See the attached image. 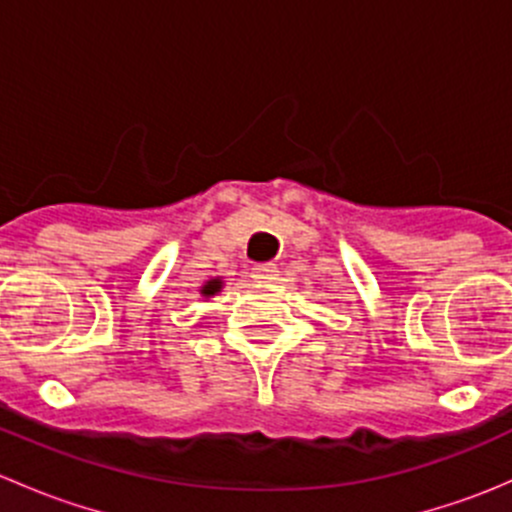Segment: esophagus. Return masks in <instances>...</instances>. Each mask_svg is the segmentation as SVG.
I'll return each instance as SVG.
<instances>
[{"instance_id":"1","label":"esophagus","mask_w":512,"mask_h":512,"mask_svg":"<svg viewBox=\"0 0 512 512\" xmlns=\"http://www.w3.org/2000/svg\"><path fill=\"white\" fill-rule=\"evenodd\" d=\"M252 277H255L257 282H272L277 280V267L270 265V262H265V265H255L252 267Z\"/></svg>"}]
</instances>
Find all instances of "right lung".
<instances>
[{
    "label": "right lung",
    "mask_w": 512,
    "mask_h": 512,
    "mask_svg": "<svg viewBox=\"0 0 512 512\" xmlns=\"http://www.w3.org/2000/svg\"><path fill=\"white\" fill-rule=\"evenodd\" d=\"M220 289H223V280L215 277V280H208L203 287H200V294H203V297H213V294H218Z\"/></svg>",
    "instance_id": "obj_1"
}]
</instances>
